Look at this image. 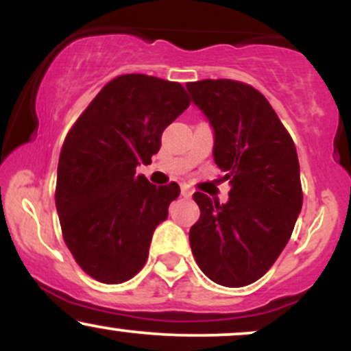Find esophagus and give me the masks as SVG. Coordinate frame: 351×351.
Masks as SVG:
<instances>
[{
  "instance_id": "esophagus-1",
  "label": "esophagus",
  "mask_w": 351,
  "mask_h": 351,
  "mask_svg": "<svg viewBox=\"0 0 351 351\" xmlns=\"http://www.w3.org/2000/svg\"><path fill=\"white\" fill-rule=\"evenodd\" d=\"M191 195H193V189L186 186V184H183V186H181V196H183V198H191Z\"/></svg>"
}]
</instances>
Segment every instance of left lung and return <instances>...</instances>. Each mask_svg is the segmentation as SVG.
<instances>
[{
    "label": "left lung",
    "instance_id": "8db88e82",
    "mask_svg": "<svg viewBox=\"0 0 351 351\" xmlns=\"http://www.w3.org/2000/svg\"><path fill=\"white\" fill-rule=\"evenodd\" d=\"M215 134L213 156L231 191L219 204L203 193L189 245L216 284L243 287L264 276L291 239L302 209L295 145L256 88L229 79L186 84Z\"/></svg>",
    "mask_w": 351,
    "mask_h": 351
}]
</instances>
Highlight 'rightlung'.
<instances>
[{
    "label": "right lung",
    "mask_w": 351,
    "mask_h": 351,
    "mask_svg": "<svg viewBox=\"0 0 351 351\" xmlns=\"http://www.w3.org/2000/svg\"><path fill=\"white\" fill-rule=\"evenodd\" d=\"M188 106L178 82L120 75L88 104L64 140L56 208L75 263L95 280L120 284L147 263L153 231L168 217L180 186H155L135 168L152 163L163 130Z\"/></svg>",
    "instance_id": "add662e5"
}]
</instances>
